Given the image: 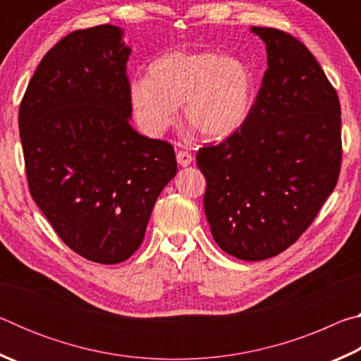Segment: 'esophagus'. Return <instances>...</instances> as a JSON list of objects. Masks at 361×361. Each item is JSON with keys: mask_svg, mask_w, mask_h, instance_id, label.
Returning <instances> with one entry per match:
<instances>
[{"mask_svg": "<svg viewBox=\"0 0 361 361\" xmlns=\"http://www.w3.org/2000/svg\"><path fill=\"white\" fill-rule=\"evenodd\" d=\"M176 161H178V164H180L181 167H188L189 164L194 161V157H192L191 152L178 151V152H176Z\"/></svg>", "mask_w": 361, "mask_h": 361, "instance_id": "esophagus-1", "label": "esophagus"}]
</instances>
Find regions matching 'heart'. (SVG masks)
Wrapping results in <instances>:
<instances>
[{
	"label": "heart",
	"instance_id": "b5f03b06",
	"mask_svg": "<svg viewBox=\"0 0 361 361\" xmlns=\"http://www.w3.org/2000/svg\"><path fill=\"white\" fill-rule=\"evenodd\" d=\"M129 97L140 126L161 135L183 105L185 119L200 137L221 140L239 130L253 103V76L239 59L215 52L175 51L149 65L148 78L133 79Z\"/></svg>",
	"mask_w": 361,
	"mask_h": 361
}]
</instances>
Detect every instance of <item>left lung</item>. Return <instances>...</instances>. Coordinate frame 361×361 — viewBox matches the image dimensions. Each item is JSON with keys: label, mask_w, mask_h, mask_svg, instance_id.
Instances as JSON below:
<instances>
[{"label": "left lung", "mask_w": 361, "mask_h": 361, "mask_svg": "<svg viewBox=\"0 0 361 361\" xmlns=\"http://www.w3.org/2000/svg\"><path fill=\"white\" fill-rule=\"evenodd\" d=\"M267 70L247 121L197 152L205 215L219 248L243 261L293 245L338 183L342 161L336 89L301 41L252 27Z\"/></svg>", "instance_id": "1"}]
</instances>
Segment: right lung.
I'll list each match as a JSON object with an SVG mask.
<instances>
[{"mask_svg":"<svg viewBox=\"0 0 361 361\" xmlns=\"http://www.w3.org/2000/svg\"><path fill=\"white\" fill-rule=\"evenodd\" d=\"M129 56L119 27L76 30L42 57L19 108L30 194L60 239L100 264L137 252L176 175L173 146L130 126Z\"/></svg>","mask_w":361,"mask_h":361,"instance_id":"obj_1","label":"right lung"}]
</instances>
